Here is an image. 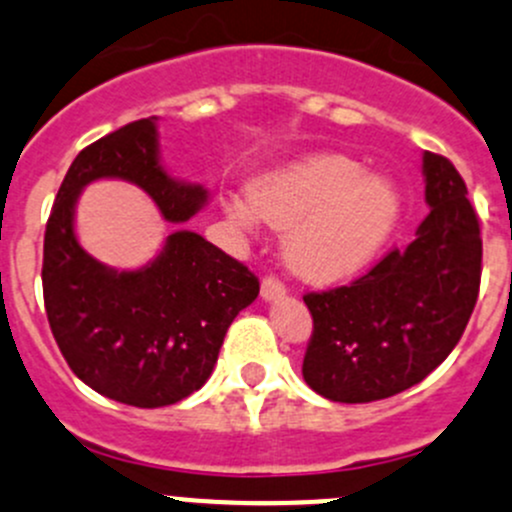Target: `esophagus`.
I'll list each match as a JSON object with an SVG mask.
<instances>
[{"instance_id": "1", "label": "esophagus", "mask_w": 512, "mask_h": 512, "mask_svg": "<svg viewBox=\"0 0 512 512\" xmlns=\"http://www.w3.org/2000/svg\"><path fill=\"white\" fill-rule=\"evenodd\" d=\"M260 292H262V299H275V297H282V294L287 292V287H285V282L280 280V277L267 275L265 280H262Z\"/></svg>"}]
</instances>
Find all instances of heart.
Here are the masks:
<instances>
[{
	"label": "heart",
	"mask_w": 512,
	"mask_h": 512,
	"mask_svg": "<svg viewBox=\"0 0 512 512\" xmlns=\"http://www.w3.org/2000/svg\"><path fill=\"white\" fill-rule=\"evenodd\" d=\"M242 225L257 218L287 227L285 257L309 282H337L379 252L399 218V198L381 175H361L354 158L317 153L262 175L247 200H232Z\"/></svg>",
	"instance_id": "1"
}]
</instances>
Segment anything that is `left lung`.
Wrapping results in <instances>:
<instances>
[{"mask_svg": "<svg viewBox=\"0 0 512 512\" xmlns=\"http://www.w3.org/2000/svg\"><path fill=\"white\" fill-rule=\"evenodd\" d=\"M431 213L406 250H391L344 287L307 292L312 337L302 376L339 404L389 399L426 379L458 344L476 307L483 240L461 173L423 153Z\"/></svg>", "mask_w": 512, "mask_h": 512, "instance_id": "1", "label": "left lung"}]
</instances>
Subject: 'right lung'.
Returning <instances> with one entry per match:
<instances>
[{
    "mask_svg": "<svg viewBox=\"0 0 512 512\" xmlns=\"http://www.w3.org/2000/svg\"><path fill=\"white\" fill-rule=\"evenodd\" d=\"M156 121L126 123L74 158L46 220L41 265L46 317L66 364L98 394L138 409L198 391L232 319L260 294V280L198 232L175 230L156 260L133 272L111 270L79 245L74 205L91 180L141 185L168 223L205 205L203 185L173 180L160 165Z\"/></svg>",
    "mask_w": 512,
    "mask_h": 512,
    "instance_id": "1",
    "label": "right lung"
}]
</instances>
